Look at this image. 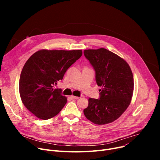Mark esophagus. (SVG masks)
<instances>
[{
	"label": "esophagus",
	"mask_w": 160,
	"mask_h": 160,
	"mask_svg": "<svg viewBox=\"0 0 160 160\" xmlns=\"http://www.w3.org/2000/svg\"><path fill=\"white\" fill-rule=\"evenodd\" d=\"M71 98H72V99H74V100H77V99L79 98L78 97H76V96H73V95L71 96Z\"/></svg>",
	"instance_id": "34e87169"
}]
</instances>
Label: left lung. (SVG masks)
<instances>
[{
  "label": "left lung",
  "mask_w": 160,
  "mask_h": 160,
  "mask_svg": "<svg viewBox=\"0 0 160 160\" xmlns=\"http://www.w3.org/2000/svg\"><path fill=\"white\" fill-rule=\"evenodd\" d=\"M95 71V80L101 87L98 99L89 98L83 110L86 118L97 124L117 119L128 107L133 91L130 67L123 59L106 48L83 51Z\"/></svg>",
  "instance_id": "8db88e82"
}]
</instances>
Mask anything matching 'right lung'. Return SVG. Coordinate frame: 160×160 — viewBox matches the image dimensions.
Returning <instances> with one entry per match:
<instances>
[{"label":"right lung","instance_id":"obj_1","mask_svg":"<svg viewBox=\"0 0 160 160\" xmlns=\"http://www.w3.org/2000/svg\"><path fill=\"white\" fill-rule=\"evenodd\" d=\"M81 50H41L25 63L19 78L23 104L38 118L47 120L59 113L67 102L62 89L53 88L82 56Z\"/></svg>","mask_w":160,"mask_h":160}]
</instances>
